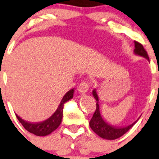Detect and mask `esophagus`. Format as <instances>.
I'll use <instances>...</instances> for the list:
<instances>
[{
	"label": "esophagus",
	"mask_w": 159,
	"mask_h": 159,
	"mask_svg": "<svg viewBox=\"0 0 159 159\" xmlns=\"http://www.w3.org/2000/svg\"><path fill=\"white\" fill-rule=\"evenodd\" d=\"M88 89H89V84L86 81H82L78 88V92L81 93V95L85 94V93L88 92Z\"/></svg>",
	"instance_id": "esophagus-1"
}]
</instances>
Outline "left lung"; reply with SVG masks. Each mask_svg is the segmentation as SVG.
Listing matches in <instances>:
<instances>
[{
  "label": "left lung",
  "instance_id": "8db88e82",
  "mask_svg": "<svg viewBox=\"0 0 159 159\" xmlns=\"http://www.w3.org/2000/svg\"><path fill=\"white\" fill-rule=\"evenodd\" d=\"M135 44V49L134 53L137 56H142V57L146 58L148 61H149V58H148V54H147L146 51L143 48V45L140 43L134 42ZM92 94L93 98H95L97 101V107L96 110H95L94 113H93L92 118H91V121H90L89 125L91 129L98 135L101 138L105 139L108 140H113L116 139L120 138V136H123V134L126 133L129 129H130L133 126V125L138 121H135L134 123H132L131 125H129L127 126H124V127H114L113 126H110L107 123L104 121V120L102 117L101 114V111H100V106H99V97H98V92H97L96 89H93L92 91Z\"/></svg>",
  "mask_w": 159,
  "mask_h": 159
}]
</instances>
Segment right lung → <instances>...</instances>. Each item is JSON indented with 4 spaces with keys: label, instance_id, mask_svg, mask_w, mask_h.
Returning a JSON list of instances; mask_svg holds the SVG:
<instances>
[{
    "label": "right lung",
    "instance_id": "add662e5",
    "mask_svg": "<svg viewBox=\"0 0 159 159\" xmlns=\"http://www.w3.org/2000/svg\"><path fill=\"white\" fill-rule=\"evenodd\" d=\"M74 92V89L68 91L64 95L62 99H61L56 112L49 118L44 120V121L39 122V123H29V122H26L23 119H21L18 115L16 114V118L20 122L23 127L26 129L28 132H30V133L39 136H48L50 133H52L53 131H55L59 126V125L61 124L63 116L64 103L73 98Z\"/></svg>",
    "mask_w": 159,
    "mask_h": 159
}]
</instances>
